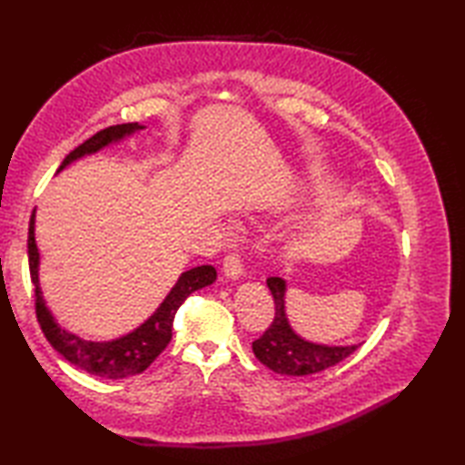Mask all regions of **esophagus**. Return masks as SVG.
I'll return each instance as SVG.
<instances>
[{
    "label": "esophagus",
    "instance_id": "34e87169",
    "mask_svg": "<svg viewBox=\"0 0 465 465\" xmlns=\"http://www.w3.org/2000/svg\"><path fill=\"white\" fill-rule=\"evenodd\" d=\"M222 270H223V273L227 275V278H232V280L242 278V273H243L242 253L238 250L225 253V258L222 262Z\"/></svg>",
    "mask_w": 465,
    "mask_h": 465
}]
</instances>
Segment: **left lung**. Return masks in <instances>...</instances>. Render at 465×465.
I'll list each match as a JSON object with an SVG mask.
<instances>
[{"mask_svg":"<svg viewBox=\"0 0 465 465\" xmlns=\"http://www.w3.org/2000/svg\"><path fill=\"white\" fill-rule=\"evenodd\" d=\"M268 288L273 295L275 313L270 328L265 330L258 340L252 343L255 358L265 368L283 375H310L331 365L343 361L360 345H348V348H328V345H315L303 341L292 331L283 312V293L285 282L280 278H268Z\"/></svg>","mask_w":465,"mask_h":465,"instance_id":"1","label":"left lung"}]
</instances>
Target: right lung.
<instances>
[{"mask_svg":"<svg viewBox=\"0 0 465 465\" xmlns=\"http://www.w3.org/2000/svg\"><path fill=\"white\" fill-rule=\"evenodd\" d=\"M135 130H142V125L137 122L132 124H117L110 125L105 130L94 134L90 140H85L75 147L74 152L65 155V160L59 165V170L65 167L69 162L77 160L85 153H92L102 150L104 145L120 140L125 134H132ZM27 260H29V273H32V283H34V303H35V318L39 328H42L45 340L54 345V350L64 355L67 361H72L77 368H82L87 373L100 375V378L107 380H122V378H132V375L142 373L143 370L150 368L153 360L160 355L167 343L172 341V325L173 318L180 305L187 300V295L193 293L195 290H202L205 285L213 283L215 280V270L212 265H197V268L182 273V278L177 280L175 288L170 292V295L163 300L150 320H147L142 328L135 331L127 333L125 338H120L115 341H85L75 338V335L67 333L65 330L57 328L52 315H49L42 290H39V280H37V245L34 238V213L32 220H29V230H27Z\"/></svg>","mask_w":465,"mask_h":465,"instance_id":"add662e5","label":"right lung"}]
</instances>
